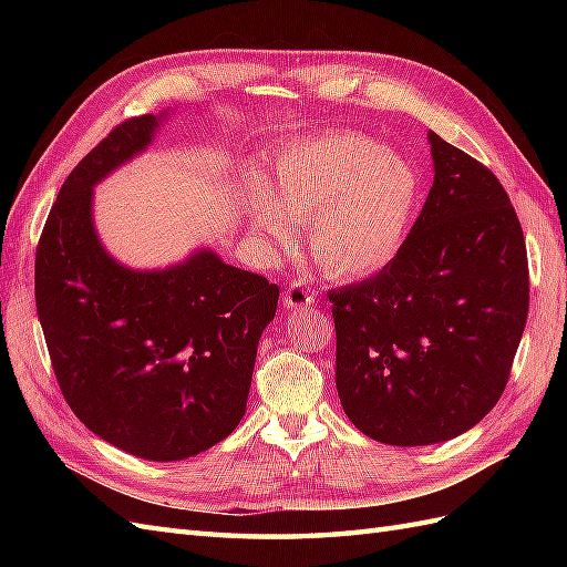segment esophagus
Returning <instances> with one entry per match:
<instances>
[{"instance_id": "esophagus-1", "label": "esophagus", "mask_w": 567, "mask_h": 567, "mask_svg": "<svg viewBox=\"0 0 567 567\" xmlns=\"http://www.w3.org/2000/svg\"><path fill=\"white\" fill-rule=\"evenodd\" d=\"M312 302H315V290L305 279H296V281L288 284L286 293H284V305L286 307H290V310H298V307H307Z\"/></svg>"}]
</instances>
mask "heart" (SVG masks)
Instances as JSON below:
<instances>
[{
	"mask_svg": "<svg viewBox=\"0 0 567 567\" xmlns=\"http://www.w3.org/2000/svg\"><path fill=\"white\" fill-rule=\"evenodd\" d=\"M274 203L252 198L255 227L274 244H293L291 221L307 225L315 265L336 279L364 277L390 262L414 221L421 175L400 153L362 132H329L298 142L274 161Z\"/></svg>",
	"mask_w": 567,
	"mask_h": 567,
	"instance_id": "heart-1",
	"label": "heart"
}]
</instances>
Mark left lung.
Returning a JSON list of instances; mask_svg holds the SVG:
<instances>
[{
	"label": "left lung",
	"instance_id": "left-lung-1",
	"mask_svg": "<svg viewBox=\"0 0 567 567\" xmlns=\"http://www.w3.org/2000/svg\"><path fill=\"white\" fill-rule=\"evenodd\" d=\"M435 179L398 255L331 290L348 419L398 447L444 442L499 402L527 321L525 236L487 165L427 134Z\"/></svg>",
	"mask_w": 567,
	"mask_h": 567
}]
</instances>
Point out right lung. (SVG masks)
Listing matches in <instances>:
<instances>
[{
  "mask_svg": "<svg viewBox=\"0 0 567 567\" xmlns=\"http://www.w3.org/2000/svg\"><path fill=\"white\" fill-rule=\"evenodd\" d=\"M156 127L153 115L123 120L68 175L38 244L35 300L73 414L127 454L179 461L241 423L279 286L208 250L165 271H130L99 246L92 186Z\"/></svg>",
  "mask_w": 567,
  "mask_h": 567,
  "instance_id": "add662e5",
  "label": "right lung"
}]
</instances>
